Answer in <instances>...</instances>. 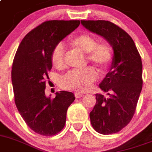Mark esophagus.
<instances>
[{
	"label": "esophagus",
	"mask_w": 152,
	"mask_h": 152,
	"mask_svg": "<svg viewBox=\"0 0 152 152\" xmlns=\"http://www.w3.org/2000/svg\"><path fill=\"white\" fill-rule=\"evenodd\" d=\"M84 96L83 93H82V92H75V97L76 98H81L83 96Z\"/></svg>",
	"instance_id": "34e87169"
}]
</instances>
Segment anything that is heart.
<instances>
[{"label":"heart","instance_id":"1","mask_svg":"<svg viewBox=\"0 0 152 152\" xmlns=\"http://www.w3.org/2000/svg\"><path fill=\"white\" fill-rule=\"evenodd\" d=\"M69 46L73 50L86 53L87 61L93 64L99 72L107 69L113 60V50L108 42H97L96 38L89 34H80L72 37ZM51 63L57 69L65 68V53L63 46L57 45L53 50ZM96 80V72L92 67L83 70L72 71L60 80V86L69 90L84 92L89 89Z\"/></svg>","mask_w":152,"mask_h":152}]
</instances>
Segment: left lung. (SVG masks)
<instances>
[{"mask_svg":"<svg viewBox=\"0 0 152 152\" xmlns=\"http://www.w3.org/2000/svg\"><path fill=\"white\" fill-rule=\"evenodd\" d=\"M87 30L103 37L114 50L110 69L99 88L109 96L96 94V103L89 114L91 124L102 134L125 128L136 110L142 89V63L132 38L108 20H81Z\"/></svg>","mask_w":152,"mask_h":152,"instance_id":"left-lung-1","label":"left lung"}]
</instances>
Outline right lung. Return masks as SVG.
I'll list each match as a JSON object with an SVG mask.
<instances>
[{"label":"right lung","mask_w":152,"mask_h":152,"mask_svg":"<svg viewBox=\"0 0 152 152\" xmlns=\"http://www.w3.org/2000/svg\"><path fill=\"white\" fill-rule=\"evenodd\" d=\"M80 20H47L22 39L11 71L14 101L28 127L37 134L53 136L64 128L72 92L60 91L50 99L45 96L46 80L52 69L51 55L60 40L80 25Z\"/></svg>","instance_id":"1"}]
</instances>
